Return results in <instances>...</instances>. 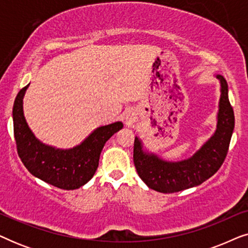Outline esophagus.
Returning <instances> with one entry per match:
<instances>
[{"label": "esophagus", "instance_id": "1", "mask_svg": "<svg viewBox=\"0 0 248 248\" xmlns=\"http://www.w3.org/2000/svg\"><path fill=\"white\" fill-rule=\"evenodd\" d=\"M125 121H126L127 125H132L137 121V114H135L133 109L126 110V113H125Z\"/></svg>", "mask_w": 248, "mask_h": 248}]
</instances>
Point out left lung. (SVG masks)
<instances>
[{
    "instance_id": "8db88e82",
    "label": "left lung",
    "mask_w": 248,
    "mask_h": 248,
    "mask_svg": "<svg viewBox=\"0 0 248 248\" xmlns=\"http://www.w3.org/2000/svg\"><path fill=\"white\" fill-rule=\"evenodd\" d=\"M220 81L219 110L215 133L192 157L181 161H166L157 155L143 150L140 139L135 137L133 161L138 175L148 187L160 193H175L202 184L218 171L228 152L235 127V116L228 98V84Z\"/></svg>"
}]
</instances>
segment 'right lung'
Returning a JSON list of instances; mask_svg holds the SVG:
<instances>
[{
    "label": "right lung",
    "mask_w": 248,
    "mask_h": 248,
    "mask_svg": "<svg viewBox=\"0 0 248 248\" xmlns=\"http://www.w3.org/2000/svg\"><path fill=\"white\" fill-rule=\"evenodd\" d=\"M26 86L13 105V132L16 150L30 174L55 187L77 189L93 178L108 139L123 127L122 122L97 127L86 140L71 149H56L40 142L27 124L23 115Z\"/></svg>",
    "instance_id": "right-lung-1"
}]
</instances>
